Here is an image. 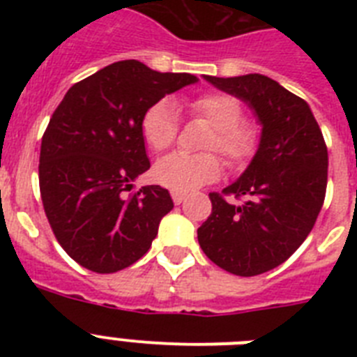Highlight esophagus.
I'll list each match as a JSON object with an SVG mask.
<instances>
[{
	"label": "esophagus",
	"mask_w": 357,
	"mask_h": 357,
	"mask_svg": "<svg viewBox=\"0 0 357 357\" xmlns=\"http://www.w3.org/2000/svg\"><path fill=\"white\" fill-rule=\"evenodd\" d=\"M185 197H188V195H185L184 191H172V198L176 206H178V204H182V202L185 200Z\"/></svg>",
	"instance_id": "obj_1"
}]
</instances>
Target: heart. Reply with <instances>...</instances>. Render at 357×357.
Listing matches in <instances>:
<instances>
[{
    "mask_svg": "<svg viewBox=\"0 0 357 357\" xmlns=\"http://www.w3.org/2000/svg\"><path fill=\"white\" fill-rule=\"evenodd\" d=\"M191 112L206 119L213 127L207 139V150H218L230 164L247 162L259 146V130L241 121L243 110L229 94H202L191 102ZM141 134L153 151L172 146L178 134V112L172 100L162 98L144 112ZM222 173V162L214 153H182L175 151L162 157L153 166V178L173 191H193L216 181Z\"/></svg>",
    "mask_w": 357,
    "mask_h": 357,
    "instance_id": "heart-1",
    "label": "heart"
}]
</instances>
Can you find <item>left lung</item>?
Instances as JSON below:
<instances>
[{"instance_id": "8db88e82", "label": "left lung", "mask_w": 357, "mask_h": 357, "mask_svg": "<svg viewBox=\"0 0 357 357\" xmlns=\"http://www.w3.org/2000/svg\"><path fill=\"white\" fill-rule=\"evenodd\" d=\"M209 84L247 103L261 125L259 146L238 181L211 193L198 229L204 254L227 272L259 275L284 263L313 229L327 188V146L307 103L272 78L250 73Z\"/></svg>"}]
</instances>
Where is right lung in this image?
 Here are the masks:
<instances>
[{
  "label": "right lung",
  "mask_w": 357,
  "mask_h": 357,
  "mask_svg": "<svg viewBox=\"0 0 357 357\" xmlns=\"http://www.w3.org/2000/svg\"><path fill=\"white\" fill-rule=\"evenodd\" d=\"M197 82L121 61L73 85L56 107L40 144V197L56 241L80 266L114 273L151 247L173 200L160 185L130 195L150 168L141 119L166 94Z\"/></svg>",
  "instance_id": "1"
}]
</instances>
